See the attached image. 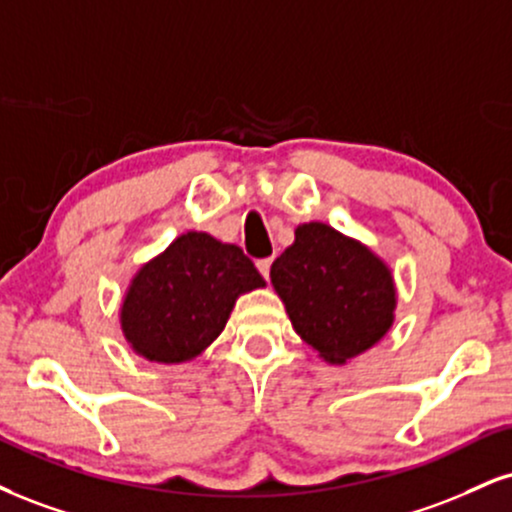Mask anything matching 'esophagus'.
Segmentation results:
<instances>
[{
    "instance_id": "1",
    "label": "esophagus",
    "mask_w": 512,
    "mask_h": 512,
    "mask_svg": "<svg viewBox=\"0 0 512 512\" xmlns=\"http://www.w3.org/2000/svg\"><path fill=\"white\" fill-rule=\"evenodd\" d=\"M257 269L264 279H269V269H272V257H264V260H257Z\"/></svg>"
}]
</instances>
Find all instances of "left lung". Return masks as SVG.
Wrapping results in <instances>:
<instances>
[{"instance_id": "obj_1", "label": "left lung", "mask_w": 512, "mask_h": 512, "mask_svg": "<svg viewBox=\"0 0 512 512\" xmlns=\"http://www.w3.org/2000/svg\"><path fill=\"white\" fill-rule=\"evenodd\" d=\"M272 283L295 334L326 362L343 365L372 348L393 324V276L372 250L310 221L272 264Z\"/></svg>"}]
</instances>
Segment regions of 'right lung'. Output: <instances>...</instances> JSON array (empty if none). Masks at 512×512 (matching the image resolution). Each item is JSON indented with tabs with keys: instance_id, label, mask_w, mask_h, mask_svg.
<instances>
[{
	"instance_id": "right-lung-1",
	"label": "right lung",
	"mask_w": 512,
	"mask_h": 512,
	"mask_svg": "<svg viewBox=\"0 0 512 512\" xmlns=\"http://www.w3.org/2000/svg\"><path fill=\"white\" fill-rule=\"evenodd\" d=\"M262 286L238 245L183 233L135 274L121 305L123 336L147 360H193L224 331L238 295Z\"/></svg>"
}]
</instances>
